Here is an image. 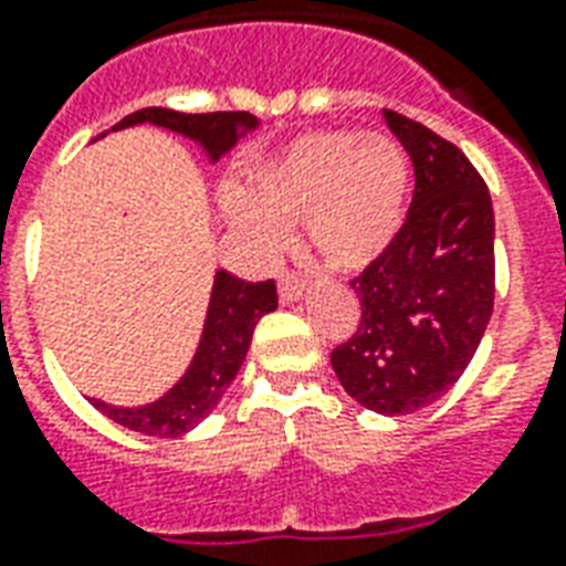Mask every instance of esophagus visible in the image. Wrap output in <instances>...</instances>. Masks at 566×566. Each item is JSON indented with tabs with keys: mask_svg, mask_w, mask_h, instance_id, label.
Returning a JSON list of instances; mask_svg holds the SVG:
<instances>
[{
	"mask_svg": "<svg viewBox=\"0 0 566 566\" xmlns=\"http://www.w3.org/2000/svg\"><path fill=\"white\" fill-rule=\"evenodd\" d=\"M277 286H280V301H283V304H292V301L304 298V292H307V280L301 277V274H292V271H283Z\"/></svg>",
	"mask_w": 566,
	"mask_h": 566,
	"instance_id": "esophagus-1",
	"label": "esophagus"
}]
</instances>
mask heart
Wrapping results in <instances>:
<instances>
[{
    "instance_id": "obj_1",
    "label": "heart",
    "mask_w": 566,
    "mask_h": 566,
    "mask_svg": "<svg viewBox=\"0 0 566 566\" xmlns=\"http://www.w3.org/2000/svg\"><path fill=\"white\" fill-rule=\"evenodd\" d=\"M409 157L388 134L316 130L256 169L253 197L232 193L227 214L265 248L286 241V223L307 235L331 268L360 271L402 227Z\"/></svg>"
}]
</instances>
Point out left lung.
<instances>
[{
  "instance_id": "left-lung-1",
  "label": "left lung",
  "mask_w": 566,
  "mask_h": 566,
  "mask_svg": "<svg viewBox=\"0 0 566 566\" xmlns=\"http://www.w3.org/2000/svg\"><path fill=\"white\" fill-rule=\"evenodd\" d=\"M381 116L409 151L415 197L390 248L352 280L360 325L331 367L364 409L411 415L457 385L490 325L495 214L460 148L394 109Z\"/></svg>"
}]
</instances>
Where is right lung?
I'll return each mask as SVG.
<instances>
[{
    "instance_id": "right-lung-1",
    "label": "right lung",
    "mask_w": 566,
    "mask_h": 566,
    "mask_svg": "<svg viewBox=\"0 0 566 566\" xmlns=\"http://www.w3.org/2000/svg\"><path fill=\"white\" fill-rule=\"evenodd\" d=\"M134 125L167 127L172 134L193 139L208 155L211 164H218L238 139L256 130L259 118L250 113H176L164 106H146L118 122L113 130H125ZM271 310H277V286L274 280L265 283H248L238 280L229 271L214 274L211 301H208L202 337L193 352L190 367L172 388L146 406H109L104 399H92L97 411L116 420L122 427L143 432V436H160L176 439L181 432H190L199 420L208 418L220 397L227 394L238 369L248 358L250 339L256 322Z\"/></svg>"
}]
</instances>
